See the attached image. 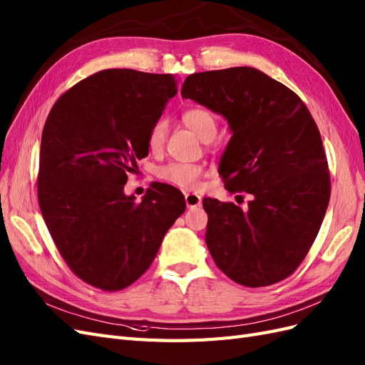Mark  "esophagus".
<instances>
[{"label":"esophagus","instance_id":"obj_1","mask_svg":"<svg viewBox=\"0 0 365 365\" xmlns=\"http://www.w3.org/2000/svg\"><path fill=\"white\" fill-rule=\"evenodd\" d=\"M185 202H186V206H188L190 210H192V207L200 206V203H202V197H200V195H197V194H194V192H188V194L185 195Z\"/></svg>","mask_w":365,"mask_h":365}]
</instances>
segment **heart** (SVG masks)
<instances>
[{"label": "heart", "mask_w": 365, "mask_h": 365, "mask_svg": "<svg viewBox=\"0 0 365 365\" xmlns=\"http://www.w3.org/2000/svg\"><path fill=\"white\" fill-rule=\"evenodd\" d=\"M182 120L186 127L192 130L202 140H205L206 138L215 136L217 120L210 110L202 108V107L188 108L182 113ZM165 140H166V123L165 120H158L153 125L148 133V138H147L148 148L151 151H160L165 145ZM202 175H203V168L200 165H194V163L175 162V163L162 166L159 170L160 179L186 190L194 188V186L199 183Z\"/></svg>", "instance_id": "1"}]
</instances>
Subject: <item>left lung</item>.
I'll use <instances>...</instances> for the list:
<instances>
[{
  "label": "left lung",
  "mask_w": 365,
  "mask_h": 365,
  "mask_svg": "<svg viewBox=\"0 0 365 365\" xmlns=\"http://www.w3.org/2000/svg\"><path fill=\"white\" fill-rule=\"evenodd\" d=\"M182 98L226 119L232 136L218 173L227 191L252 195L246 210L203 199L215 264L247 287L287 278L314 245L330 199L314 118L292 90L252 67L194 73Z\"/></svg>",
  "instance_id": "8db88e82"
}]
</instances>
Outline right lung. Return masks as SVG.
<instances>
[{
    "label": "right lung",
    "mask_w": 365,
    "mask_h": 365,
    "mask_svg": "<svg viewBox=\"0 0 365 365\" xmlns=\"http://www.w3.org/2000/svg\"><path fill=\"white\" fill-rule=\"evenodd\" d=\"M175 95L173 75L108 68L73 86L48 113L39 207L68 267L98 289L120 290L143 275L185 212V197L171 185L153 183L139 203L123 191Z\"/></svg>",
    "instance_id": "add662e5"
}]
</instances>
